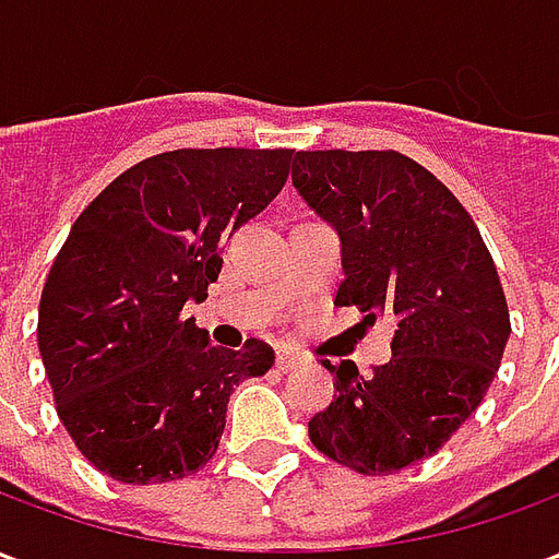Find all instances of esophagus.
<instances>
[{"label":"esophagus","mask_w":559,"mask_h":559,"mask_svg":"<svg viewBox=\"0 0 559 559\" xmlns=\"http://www.w3.org/2000/svg\"><path fill=\"white\" fill-rule=\"evenodd\" d=\"M296 362H299V359H296L290 350H278V356H275V368H278L281 374L293 371V365H296Z\"/></svg>","instance_id":"1"}]
</instances>
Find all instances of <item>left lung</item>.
Segmentation results:
<instances>
[{"label":"left lung","mask_w":559,"mask_h":559,"mask_svg":"<svg viewBox=\"0 0 559 559\" xmlns=\"http://www.w3.org/2000/svg\"><path fill=\"white\" fill-rule=\"evenodd\" d=\"M293 188L341 236L335 305L395 317L392 359L362 377L344 359L311 443L365 476L431 457L476 413L509 341V308L479 227L401 152H296Z\"/></svg>","instance_id":"8db88e82"}]
</instances>
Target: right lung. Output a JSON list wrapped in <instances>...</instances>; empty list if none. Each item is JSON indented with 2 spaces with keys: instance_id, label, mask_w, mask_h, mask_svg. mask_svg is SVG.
I'll use <instances>...</instances> for the list:
<instances>
[{
  "instance_id": "1",
  "label": "right lung",
  "mask_w": 559,
  "mask_h": 559,
  "mask_svg": "<svg viewBox=\"0 0 559 559\" xmlns=\"http://www.w3.org/2000/svg\"><path fill=\"white\" fill-rule=\"evenodd\" d=\"M293 148H173L80 212L44 284L38 350L80 455L126 485L191 476L215 455L233 389L275 350L209 344L185 314L221 251L278 197Z\"/></svg>"
}]
</instances>
